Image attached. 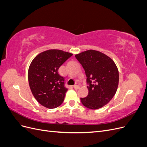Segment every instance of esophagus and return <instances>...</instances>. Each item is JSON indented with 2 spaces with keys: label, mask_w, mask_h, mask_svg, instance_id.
Instances as JSON below:
<instances>
[{
  "label": "esophagus",
  "mask_w": 147,
  "mask_h": 147,
  "mask_svg": "<svg viewBox=\"0 0 147 147\" xmlns=\"http://www.w3.org/2000/svg\"><path fill=\"white\" fill-rule=\"evenodd\" d=\"M74 88L75 89V90H78V89L80 88V86L78 85V84H75L74 86Z\"/></svg>",
  "instance_id": "1"
}]
</instances>
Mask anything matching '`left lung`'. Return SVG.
<instances>
[{
  "mask_svg": "<svg viewBox=\"0 0 147 147\" xmlns=\"http://www.w3.org/2000/svg\"><path fill=\"white\" fill-rule=\"evenodd\" d=\"M85 72L88 94L80 98L82 104L90 109H99L107 104L117 92L119 72L109 57L90 50L75 55Z\"/></svg>",
  "mask_w": 147,
  "mask_h": 147,
  "instance_id": "8db88e82",
  "label": "left lung"
}]
</instances>
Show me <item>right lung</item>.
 I'll return each instance as SVG.
<instances>
[{
  "label": "right lung",
  "mask_w": 147,
  "mask_h": 147,
  "mask_svg": "<svg viewBox=\"0 0 147 147\" xmlns=\"http://www.w3.org/2000/svg\"><path fill=\"white\" fill-rule=\"evenodd\" d=\"M72 56L62 50H50L40 53L32 61L28 70L29 84L35 99L42 105L55 109L63 102L68 88L58 69Z\"/></svg>",
  "instance_id": "right-lung-1"
}]
</instances>
